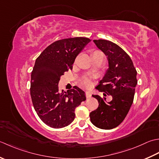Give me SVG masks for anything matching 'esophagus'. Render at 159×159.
Returning <instances> with one entry per match:
<instances>
[{"instance_id": "1", "label": "esophagus", "mask_w": 159, "mask_h": 159, "mask_svg": "<svg viewBox=\"0 0 159 159\" xmlns=\"http://www.w3.org/2000/svg\"><path fill=\"white\" fill-rule=\"evenodd\" d=\"M86 96L87 98H91V96H92L91 93H90V91H89V90H87V91H86Z\"/></svg>"}]
</instances>
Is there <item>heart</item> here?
<instances>
[{
	"label": "heart",
	"instance_id": "b5f03b06",
	"mask_svg": "<svg viewBox=\"0 0 159 159\" xmlns=\"http://www.w3.org/2000/svg\"><path fill=\"white\" fill-rule=\"evenodd\" d=\"M98 51H96V52H95V53H98ZM82 84H83L84 86H89L90 85V81L88 79L85 78V79H84V80L82 81Z\"/></svg>",
	"mask_w": 159,
	"mask_h": 159
}]
</instances>
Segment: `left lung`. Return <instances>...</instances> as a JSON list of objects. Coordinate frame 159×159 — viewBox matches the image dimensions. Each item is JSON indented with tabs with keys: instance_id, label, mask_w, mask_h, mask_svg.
<instances>
[{
	"instance_id": "left-lung-1",
	"label": "left lung",
	"mask_w": 159,
	"mask_h": 159,
	"mask_svg": "<svg viewBox=\"0 0 159 159\" xmlns=\"http://www.w3.org/2000/svg\"><path fill=\"white\" fill-rule=\"evenodd\" d=\"M93 42L108 61V69L96 89L111 95L112 99L106 102V98L93 95L99 106L90 113V121L99 128L111 129L124 120L133 103L137 72L131 58L117 44L106 40Z\"/></svg>"
}]
</instances>
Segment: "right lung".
Listing matches in <instances>:
<instances>
[{"mask_svg":"<svg viewBox=\"0 0 159 159\" xmlns=\"http://www.w3.org/2000/svg\"><path fill=\"white\" fill-rule=\"evenodd\" d=\"M90 40L77 37L54 42L35 60L31 75L30 93L35 112L45 124L53 128L69 125L75 116V110L86 100L79 87L60 91V77L72 69L77 56Z\"/></svg>","mask_w":159,"mask_h":159,"instance_id":"1","label":"right lung"}]
</instances>
